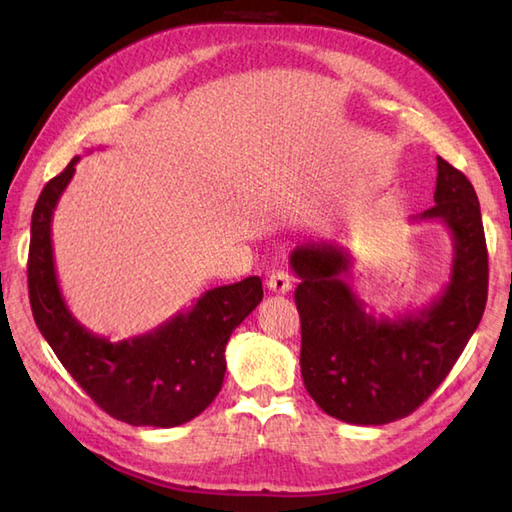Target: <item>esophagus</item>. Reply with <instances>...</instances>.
Segmentation results:
<instances>
[{"label":"esophagus","instance_id":"esophagus-1","mask_svg":"<svg viewBox=\"0 0 512 512\" xmlns=\"http://www.w3.org/2000/svg\"><path fill=\"white\" fill-rule=\"evenodd\" d=\"M292 284H295V277L286 273V270H275V273L268 277V288L273 292H279V295H286Z\"/></svg>","mask_w":512,"mask_h":512}]
</instances>
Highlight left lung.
Masks as SVG:
<instances>
[{"mask_svg":"<svg viewBox=\"0 0 512 512\" xmlns=\"http://www.w3.org/2000/svg\"><path fill=\"white\" fill-rule=\"evenodd\" d=\"M436 204L411 222H442L453 239L451 279L427 308L405 317L365 312L345 277L352 255L336 242L301 244L290 266L301 284V376L328 416L387 424L416 411L438 389L482 321L488 253L480 202L469 178L438 156Z\"/></svg>","mask_w":512,"mask_h":512,"instance_id":"1","label":"left lung"}]
</instances>
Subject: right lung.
<instances>
[{"mask_svg":"<svg viewBox=\"0 0 512 512\" xmlns=\"http://www.w3.org/2000/svg\"><path fill=\"white\" fill-rule=\"evenodd\" d=\"M79 156L43 187L32 211L28 292L32 317L61 365L96 405L134 427H178L220 394L233 330L264 297L262 279L206 290L187 312L156 330L112 343L72 317L52 255V213Z\"/></svg>","mask_w":512,"mask_h":512,"instance_id":"right-lung-1","label":"right lung"}]
</instances>
